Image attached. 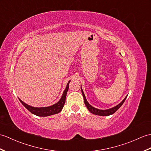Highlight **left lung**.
<instances>
[{
	"mask_svg": "<svg viewBox=\"0 0 151 151\" xmlns=\"http://www.w3.org/2000/svg\"><path fill=\"white\" fill-rule=\"evenodd\" d=\"M81 91H82V95H83V97L84 103H85L86 106L87 108V109H88L91 112V113L94 114L102 116H109V115L114 114L115 112L118 109L122 106V104H124L125 99H127V96H126L125 97V99L123 100H122L120 104H118L117 106H116L112 107V108H110V109H108L101 110V109H97V108L93 107L92 106H91V105L88 103V101H87V100H86L85 94H84L83 90L82 89V86H81Z\"/></svg>",
	"mask_w": 151,
	"mask_h": 151,
	"instance_id": "left-lung-1",
	"label": "left lung"
}]
</instances>
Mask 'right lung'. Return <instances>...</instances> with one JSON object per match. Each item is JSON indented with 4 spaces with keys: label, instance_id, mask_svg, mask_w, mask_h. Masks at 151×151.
Here are the masks:
<instances>
[{
    "label": "right lung",
    "instance_id": "right-lung-1",
    "mask_svg": "<svg viewBox=\"0 0 151 151\" xmlns=\"http://www.w3.org/2000/svg\"><path fill=\"white\" fill-rule=\"evenodd\" d=\"M70 82H71V80H69V81L68 82L65 89L64 91V92H63L61 99L59 100L58 102L52 105L51 106L41 107H32L31 106H29V105H27L26 103H24V101H22L20 99H19V100L28 111H30L32 114L38 116L45 117V116H51V115H53L55 114L59 113L62 110L63 107H64L65 104L66 94H67L68 91L69 89V83Z\"/></svg>",
    "mask_w": 151,
    "mask_h": 151
}]
</instances>
